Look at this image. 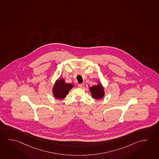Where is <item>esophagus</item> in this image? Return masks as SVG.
<instances>
[{"mask_svg":"<svg viewBox=\"0 0 159 159\" xmlns=\"http://www.w3.org/2000/svg\"><path fill=\"white\" fill-rule=\"evenodd\" d=\"M84 86V84H83V83H82V84H78V87L79 88H82Z\"/></svg>","mask_w":159,"mask_h":159,"instance_id":"34e87169","label":"esophagus"}]
</instances>
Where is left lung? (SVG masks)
I'll list each match as a JSON object with an SVG mask.
<instances>
[{
  "mask_svg": "<svg viewBox=\"0 0 159 159\" xmlns=\"http://www.w3.org/2000/svg\"><path fill=\"white\" fill-rule=\"evenodd\" d=\"M89 91L92 94V97L96 99H100L104 96L103 87L100 82H98L97 85L90 87Z\"/></svg>",
  "mask_w": 159,
  "mask_h": 159,
  "instance_id": "1",
  "label": "left lung"
}]
</instances>
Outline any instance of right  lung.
Segmentation results:
<instances>
[{
    "label": "right lung",
    "instance_id": "1",
    "mask_svg": "<svg viewBox=\"0 0 159 159\" xmlns=\"http://www.w3.org/2000/svg\"><path fill=\"white\" fill-rule=\"evenodd\" d=\"M73 84L66 83L63 78L56 81L52 89L53 96L56 99H62L65 97L69 91L73 88Z\"/></svg>",
    "mask_w": 159,
    "mask_h": 159
}]
</instances>
